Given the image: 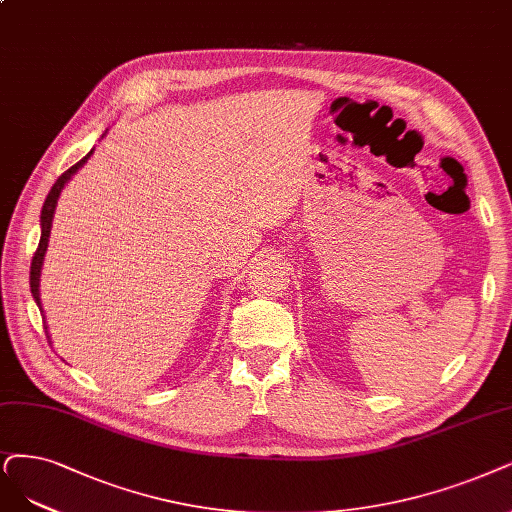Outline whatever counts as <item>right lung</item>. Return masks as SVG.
<instances>
[{
    "label": "right lung",
    "mask_w": 512,
    "mask_h": 512,
    "mask_svg": "<svg viewBox=\"0 0 512 512\" xmlns=\"http://www.w3.org/2000/svg\"><path fill=\"white\" fill-rule=\"evenodd\" d=\"M92 154V151H90ZM90 154H86L78 164H73L71 168H67L65 173L56 179V183L52 185L50 194L46 196V202H44V208H42V236H40V244H37V249L33 253V259H31V272H29V285H31V293H33V299L37 301V306H40L42 310V304H40V270H42V261H44V253H46V246H48V236H50V225H52V215H54V206H56V200H59V194L63 185L71 179V175L78 170L88 158ZM46 329V325H44Z\"/></svg>",
    "instance_id": "1"
}]
</instances>
